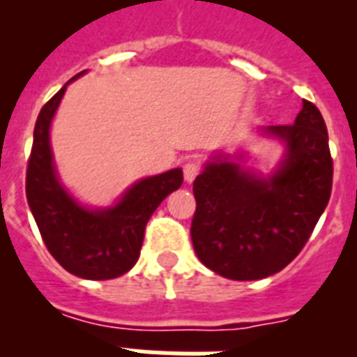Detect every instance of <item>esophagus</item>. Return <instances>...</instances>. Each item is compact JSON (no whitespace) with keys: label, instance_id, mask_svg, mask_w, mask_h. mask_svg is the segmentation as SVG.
<instances>
[{"label":"esophagus","instance_id":"obj_1","mask_svg":"<svg viewBox=\"0 0 357 357\" xmlns=\"http://www.w3.org/2000/svg\"><path fill=\"white\" fill-rule=\"evenodd\" d=\"M182 171H184V181L193 182L195 181V176L199 175V164L197 162H186L184 167H182Z\"/></svg>","mask_w":357,"mask_h":357}]
</instances>
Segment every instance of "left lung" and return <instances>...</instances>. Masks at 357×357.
I'll return each mask as SVG.
<instances>
[{
	"label": "left lung",
	"mask_w": 357,
	"mask_h": 357,
	"mask_svg": "<svg viewBox=\"0 0 357 357\" xmlns=\"http://www.w3.org/2000/svg\"><path fill=\"white\" fill-rule=\"evenodd\" d=\"M283 156L270 175L244 153H216L193 181L192 242L199 261L234 281L281 272L302 251L330 201L333 162L319 107L303 100L294 124L266 126Z\"/></svg>",
	"instance_id": "1"
}]
</instances>
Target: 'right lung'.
<instances>
[{"label":"right lung","instance_id":"add662e5","mask_svg":"<svg viewBox=\"0 0 357 357\" xmlns=\"http://www.w3.org/2000/svg\"><path fill=\"white\" fill-rule=\"evenodd\" d=\"M68 79L40 109L27 164L26 195L44 244L55 261L82 279H113L139 259L145 225L158 204L182 184V169L134 182L112 206L91 208L68 192L55 169L50 128Z\"/></svg>","mask_w":357,"mask_h":357}]
</instances>
